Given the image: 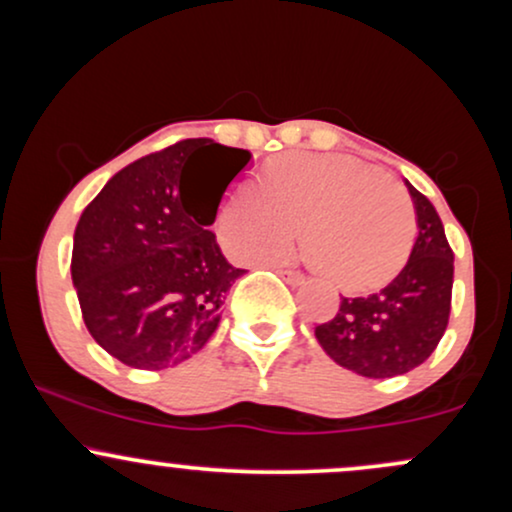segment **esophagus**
Returning a JSON list of instances; mask_svg holds the SVG:
<instances>
[{
    "instance_id": "1",
    "label": "esophagus",
    "mask_w": 512,
    "mask_h": 512,
    "mask_svg": "<svg viewBox=\"0 0 512 512\" xmlns=\"http://www.w3.org/2000/svg\"><path fill=\"white\" fill-rule=\"evenodd\" d=\"M279 274L284 276V279L289 281L291 286H298V284H303V281H305V276L301 272H296V269H279Z\"/></svg>"
}]
</instances>
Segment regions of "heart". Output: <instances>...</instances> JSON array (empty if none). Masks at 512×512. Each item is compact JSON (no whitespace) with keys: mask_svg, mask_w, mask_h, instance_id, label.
<instances>
[{"mask_svg":"<svg viewBox=\"0 0 512 512\" xmlns=\"http://www.w3.org/2000/svg\"><path fill=\"white\" fill-rule=\"evenodd\" d=\"M344 291L390 281L416 236L407 192L378 168L339 154H289L269 163L257 187L238 185L221 209V233L238 260L267 262L293 248Z\"/></svg>","mask_w":512,"mask_h":512,"instance_id":"obj_1","label":"heart"}]
</instances>
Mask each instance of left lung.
Segmentation results:
<instances>
[{
	"label": "left lung",
	"mask_w": 512,
	"mask_h": 512,
	"mask_svg": "<svg viewBox=\"0 0 512 512\" xmlns=\"http://www.w3.org/2000/svg\"><path fill=\"white\" fill-rule=\"evenodd\" d=\"M416 209L414 248L390 284L342 298L332 320L315 327L322 349L363 378H395L426 361L450 317L455 257L436 207L407 182Z\"/></svg>",
	"instance_id": "1"
}]
</instances>
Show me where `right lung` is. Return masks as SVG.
<instances>
[{
	"instance_id": "right-lung-1",
	"label": "right lung",
	"mask_w": 512,
	"mask_h": 512,
	"mask_svg": "<svg viewBox=\"0 0 512 512\" xmlns=\"http://www.w3.org/2000/svg\"><path fill=\"white\" fill-rule=\"evenodd\" d=\"M250 151L214 139L182 142L129 163L84 209L72 281L91 337L129 368L178 366L209 342L243 269L228 264L209 226ZM214 162L199 191L194 170Z\"/></svg>"
}]
</instances>
